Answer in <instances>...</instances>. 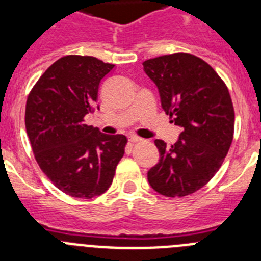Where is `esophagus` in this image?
<instances>
[{
    "label": "esophagus",
    "instance_id": "1",
    "mask_svg": "<svg viewBox=\"0 0 261 261\" xmlns=\"http://www.w3.org/2000/svg\"><path fill=\"white\" fill-rule=\"evenodd\" d=\"M141 141H142V138L138 137V136H135V135L129 136V142H130V144H136V142H141Z\"/></svg>",
    "mask_w": 261,
    "mask_h": 261
}]
</instances>
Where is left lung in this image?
<instances>
[{"label":"left lung","mask_w":261,"mask_h":261,"mask_svg":"<svg viewBox=\"0 0 261 261\" xmlns=\"http://www.w3.org/2000/svg\"><path fill=\"white\" fill-rule=\"evenodd\" d=\"M142 65L165 112L181 126L174 145L155 140L161 156L147 180L166 197L192 195L216 175L231 146L235 115L229 89L208 62L191 53L154 57Z\"/></svg>","instance_id":"left-lung-1"}]
</instances>
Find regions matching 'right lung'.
I'll list each match as a JSON object with an SVG mask.
<instances>
[{"label": "right lung", "mask_w": 261, "mask_h": 261, "mask_svg": "<svg viewBox=\"0 0 261 261\" xmlns=\"http://www.w3.org/2000/svg\"><path fill=\"white\" fill-rule=\"evenodd\" d=\"M115 65L68 55L53 62L27 98L24 123L41 171L66 195L93 199L110 188L128 138L87 125L98 87Z\"/></svg>", "instance_id": "obj_1"}]
</instances>
